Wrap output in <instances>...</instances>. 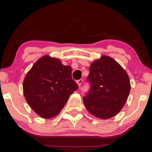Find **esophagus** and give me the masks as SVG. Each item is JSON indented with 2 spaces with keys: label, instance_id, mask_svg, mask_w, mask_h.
Masks as SVG:
<instances>
[{
  "label": "esophagus",
  "instance_id": "1",
  "mask_svg": "<svg viewBox=\"0 0 152 152\" xmlns=\"http://www.w3.org/2000/svg\"><path fill=\"white\" fill-rule=\"evenodd\" d=\"M82 82H83V80H82V79H80V80H77V84H78V86L80 87L81 86V84H82Z\"/></svg>",
  "mask_w": 152,
  "mask_h": 152
}]
</instances>
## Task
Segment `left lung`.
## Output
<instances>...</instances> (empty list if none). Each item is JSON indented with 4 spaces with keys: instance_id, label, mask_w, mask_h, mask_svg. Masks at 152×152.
I'll list each match as a JSON object with an SVG mask.
<instances>
[{
    "instance_id": "left-lung-1",
    "label": "left lung",
    "mask_w": 152,
    "mask_h": 152,
    "mask_svg": "<svg viewBox=\"0 0 152 152\" xmlns=\"http://www.w3.org/2000/svg\"><path fill=\"white\" fill-rule=\"evenodd\" d=\"M89 71L86 81L91 87L83 97L86 109L100 119L115 116L125 105L130 92L127 73L116 61L107 56L94 61Z\"/></svg>"
}]
</instances>
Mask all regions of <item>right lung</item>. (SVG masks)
Wrapping results in <instances>:
<instances>
[{"mask_svg":"<svg viewBox=\"0 0 152 152\" xmlns=\"http://www.w3.org/2000/svg\"><path fill=\"white\" fill-rule=\"evenodd\" d=\"M23 88L31 108L41 117L50 119L60 112L78 86L72 78L70 66L45 56L28 72Z\"/></svg>","mask_w":152,"mask_h":152,"instance_id":"1","label":"right lung"}]
</instances>
